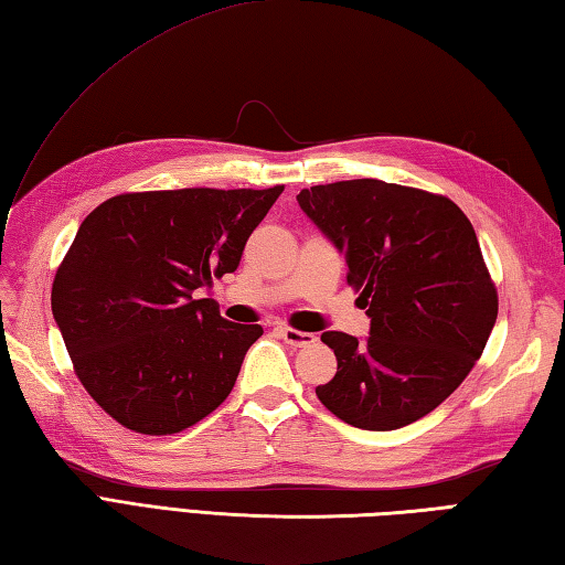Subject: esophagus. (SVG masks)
I'll return each mask as SVG.
<instances>
[{
    "instance_id": "1",
    "label": "esophagus",
    "mask_w": 565,
    "mask_h": 565,
    "mask_svg": "<svg viewBox=\"0 0 565 565\" xmlns=\"http://www.w3.org/2000/svg\"><path fill=\"white\" fill-rule=\"evenodd\" d=\"M281 338L286 340V344H291V347H308V344L318 342L313 332H303V330H294V328H281Z\"/></svg>"
}]
</instances>
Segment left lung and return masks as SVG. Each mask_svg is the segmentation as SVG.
<instances>
[{"label": "left lung", "mask_w": 565, "mask_h": 565, "mask_svg": "<svg viewBox=\"0 0 565 565\" xmlns=\"http://www.w3.org/2000/svg\"><path fill=\"white\" fill-rule=\"evenodd\" d=\"M347 262L371 334L322 332L338 374L316 395L359 429H398L435 411L481 359L498 289L471 221L441 194L381 179L318 184L296 196Z\"/></svg>", "instance_id": "obj_1"}]
</instances>
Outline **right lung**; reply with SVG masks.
<instances>
[{
    "mask_svg": "<svg viewBox=\"0 0 565 565\" xmlns=\"http://www.w3.org/2000/svg\"><path fill=\"white\" fill-rule=\"evenodd\" d=\"M281 191H134L82 221L51 306L84 391L118 425L177 435L231 395L264 330L225 320L196 294L237 269Z\"/></svg>",
    "mask_w": 565,
    "mask_h": 565,
    "instance_id": "add662e5",
    "label": "right lung"
}]
</instances>
